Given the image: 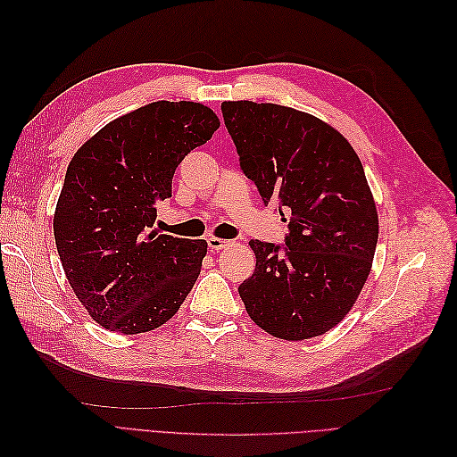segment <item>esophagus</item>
Returning a JSON list of instances; mask_svg holds the SVG:
<instances>
[{"mask_svg":"<svg viewBox=\"0 0 457 457\" xmlns=\"http://www.w3.org/2000/svg\"><path fill=\"white\" fill-rule=\"evenodd\" d=\"M232 242L230 240H223V238H207V250L210 252H219V250H225V247H228Z\"/></svg>","mask_w":457,"mask_h":457,"instance_id":"34e87169","label":"esophagus"}]
</instances>
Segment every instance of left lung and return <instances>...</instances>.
I'll return each instance as SVG.
<instances>
[{
	"label": "left lung",
	"mask_w": 457,
	"mask_h": 457,
	"mask_svg": "<svg viewBox=\"0 0 457 457\" xmlns=\"http://www.w3.org/2000/svg\"><path fill=\"white\" fill-rule=\"evenodd\" d=\"M240 168L265 204L289 213L286 250L252 240L255 272L238 287L267 334L322 336L353 309L379 237L376 200L351 143L312 114L253 101L220 104Z\"/></svg>",
	"instance_id": "1"
}]
</instances>
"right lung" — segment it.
<instances>
[{
  "label": "right lung",
  "instance_id": "1",
  "mask_svg": "<svg viewBox=\"0 0 457 457\" xmlns=\"http://www.w3.org/2000/svg\"><path fill=\"white\" fill-rule=\"evenodd\" d=\"M219 126L202 103H150L106 123L68 163L54 244L76 297L108 331L160 328L195 286L207 242L150 228L177 165Z\"/></svg>",
  "mask_w": 457,
  "mask_h": 457
}]
</instances>
